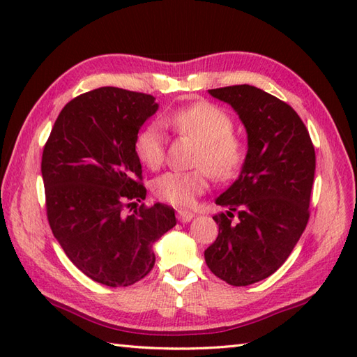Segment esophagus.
<instances>
[{
    "mask_svg": "<svg viewBox=\"0 0 357 357\" xmlns=\"http://www.w3.org/2000/svg\"><path fill=\"white\" fill-rule=\"evenodd\" d=\"M176 216H178V219H179L181 222H190L195 215L192 213V211H188V210L178 208V210H176Z\"/></svg>",
    "mask_w": 357,
    "mask_h": 357,
    "instance_id": "obj_1",
    "label": "esophagus"
}]
</instances>
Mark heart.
<instances>
[{"label":"heart","instance_id":"heart-1","mask_svg":"<svg viewBox=\"0 0 357 357\" xmlns=\"http://www.w3.org/2000/svg\"><path fill=\"white\" fill-rule=\"evenodd\" d=\"M161 124L181 136L198 142L192 172H167L153 181L158 199L172 206H192L195 198L208 187V178L231 179L245 159V142L233 132L234 121L230 113L207 101L184 105L161 118ZM135 153L141 164L156 169L165 158V141L161 128L149 124L136 135Z\"/></svg>","mask_w":357,"mask_h":357}]
</instances>
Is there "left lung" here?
Returning a JSON list of instances; mask_svg holds the SVG:
<instances>
[{
    "label": "left lung",
    "instance_id": "left-lung-1",
    "mask_svg": "<svg viewBox=\"0 0 357 357\" xmlns=\"http://www.w3.org/2000/svg\"><path fill=\"white\" fill-rule=\"evenodd\" d=\"M245 126L248 150L239 178L216 204V241L204 256L215 276L245 287L271 276L293 252L310 218L316 155L298 113L255 86L208 90Z\"/></svg>",
    "mask_w": 357,
    "mask_h": 357
}]
</instances>
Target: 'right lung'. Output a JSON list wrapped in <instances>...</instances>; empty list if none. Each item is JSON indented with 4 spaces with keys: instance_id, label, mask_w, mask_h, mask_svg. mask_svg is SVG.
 Instances as JSON below:
<instances>
[{
    "instance_id": "1",
    "label": "right lung",
    "mask_w": 357,
    "mask_h": 357,
    "mask_svg": "<svg viewBox=\"0 0 357 357\" xmlns=\"http://www.w3.org/2000/svg\"><path fill=\"white\" fill-rule=\"evenodd\" d=\"M156 110L151 95L90 90L66 104L43 150L53 236L86 276L102 285L128 287L147 276L155 241L176 225L174 210L164 204H142L126 213L146 199L135 138Z\"/></svg>"
}]
</instances>
